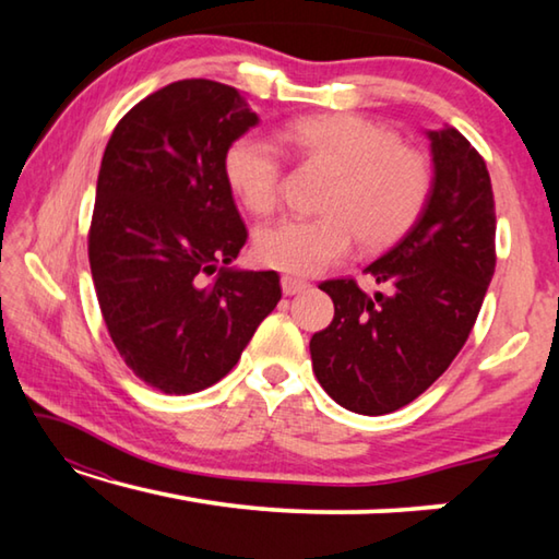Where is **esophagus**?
<instances>
[{
    "label": "esophagus",
    "instance_id": "esophagus-1",
    "mask_svg": "<svg viewBox=\"0 0 559 559\" xmlns=\"http://www.w3.org/2000/svg\"><path fill=\"white\" fill-rule=\"evenodd\" d=\"M281 288H283V296H296V293H302L308 288V283L296 276H281Z\"/></svg>",
    "mask_w": 559,
    "mask_h": 559
}]
</instances>
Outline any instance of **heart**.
<instances>
[{"instance_id": "heart-1", "label": "heart", "mask_w": 559, "mask_h": 559, "mask_svg": "<svg viewBox=\"0 0 559 559\" xmlns=\"http://www.w3.org/2000/svg\"><path fill=\"white\" fill-rule=\"evenodd\" d=\"M278 143L302 163L333 173L316 219L288 216L261 226L253 251L263 266L290 276H316L343 261L353 243L382 251L419 222L431 194L424 153L400 145L396 132L355 112H320L288 122ZM281 153L261 135L236 138L224 175L246 210L266 216L278 206Z\"/></svg>"}]
</instances>
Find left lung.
<instances>
[{
    "instance_id": "obj_1",
    "label": "left lung",
    "mask_w": 559,
    "mask_h": 559,
    "mask_svg": "<svg viewBox=\"0 0 559 559\" xmlns=\"http://www.w3.org/2000/svg\"><path fill=\"white\" fill-rule=\"evenodd\" d=\"M431 194L409 231L365 273L320 283L335 318L310 340L313 372L333 400L380 416L414 402L468 340L496 271L493 187L484 157L456 128L427 130Z\"/></svg>"
}]
</instances>
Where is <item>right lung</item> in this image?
Here are the masks:
<instances>
[{
  "instance_id": "1",
  "label": "right lung",
  "mask_w": 559,
  "mask_h": 559,
  "mask_svg": "<svg viewBox=\"0 0 559 559\" xmlns=\"http://www.w3.org/2000/svg\"><path fill=\"white\" fill-rule=\"evenodd\" d=\"M253 126L241 91L187 79L140 100L103 153L88 234L100 313L126 365L165 394L229 374L281 300L276 271L231 266L246 226L224 155Z\"/></svg>"
}]
</instances>
